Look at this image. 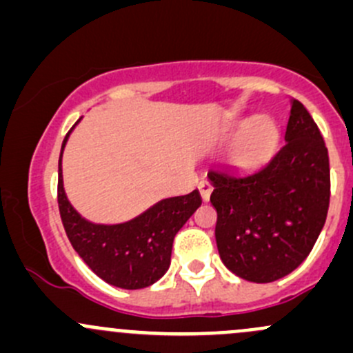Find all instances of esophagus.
Instances as JSON below:
<instances>
[{
  "instance_id": "34e87169",
  "label": "esophagus",
  "mask_w": 353,
  "mask_h": 353,
  "mask_svg": "<svg viewBox=\"0 0 353 353\" xmlns=\"http://www.w3.org/2000/svg\"><path fill=\"white\" fill-rule=\"evenodd\" d=\"M199 190H200V195H202V199L207 200L210 199V193H212V185H210V181H207V180H202L199 183Z\"/></svg>"
}]
</instances>
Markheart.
I'll use <instances>...</instances> for the list:
<instances>
[{
  "mask_svg": "<svg viewBox=\"0 0 353 353\" xmlns=\"http://www.w3.org/2000/svg\"><path fill=\"white\" fill-rule=\"evenodd\" d=\"M232 131H241L229 151V160L237 168H252L274 151L279 139L278 126L266 116L252 121H237Z\"/></svg>",
  "mask_w": 353,
  "mask_h": 353,
  "instance_id": "obj_1",
  "label": "heart"
}]
</instances>
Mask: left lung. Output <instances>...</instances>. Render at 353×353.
I'll return each instance as SVG.
<instances>
[{"mask_svg":"<svg viewBox=\"0 0 353 353\" xmlns=\"http://www.w3.org/2000/svg\"><path fill=\"white\" fill-rule=\"evenodd\" d=\"M284 145L249 173L208 170L222 263L239 278L271 283L306 259L327 221L328 150L313 117L291 101Z\"/></svg>","mask_w":353,"mask_h":353,"instance_id":"obj_1","label":"left lung"}]
</instances>
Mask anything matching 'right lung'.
<instances>
[{"mask_svg":"<svg viewBox=\"0 0 353 353\" xmlns=\"http://www.w3.org/2000/svg\"><path fill=\"white\" fill-rule=\"evenodd\" d=\"M72 130L60 150L57 188L60 217L72 248L101 279L112 286L123 290L151 286L168 271L173 239L200 207L202 196L199 190H193L188 195L163 199L123 223L108 225L87 221L72 207L63 190L62 154Z\"/></svg>","mask_w":353,"mask_h":353,"instance_id":"obj_1","label":"right lung"}]
</instances>
